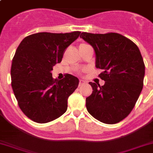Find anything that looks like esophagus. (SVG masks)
Here are the masks:
<instances>
[{
    "label": "esophagus",
    "mask_w": 153,
    "mask_h": 153,
    "mask_svg": "<svg viewBox=\"0 0 153 153\" xmlns=\"http://www.w3.org/2000/svg\"><path fill=\"white\" fill-rule=\"evenodd\" d=\"M85 84V82L84 80H82V79H80L79 80V86H82V85Z\"/></svg>",
    "instance_id": "34e87169"
}]
</instances>
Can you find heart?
<instances>
[{
  "label": "heart",
  "instance_id": "obj_1",
  "mask_svg": "<svg viewBox=\"0 0 153 153\" xmlns=\"http://www.w3.org/2000/svg\"><path fill=\"white\" fill-rule=\"evenodd\" d=\"M81 45H86V44H81Z\"/></svg>",
  "mask_w": 153,
  "mask_h": 153
}]
</instances>
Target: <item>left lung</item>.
<instances>
[{"instance_id":"left-lung-1","label":"left lung","mask_w":153,"mask_h":153,"mask_svg":"<svg viewBox=\"0 0 153 153\" xmlns=\"http://www.w3.org/2000/svg\"><path fill=\"white\" fill-rule=\"evenodd\" d=\"M95 52V66L104 85L89 82L92 93L86 98L88 111L97 120L115 124L128 116L143 90L145 64L137 45L118 33L80 35Z\"/></svg>"}]
</instances>
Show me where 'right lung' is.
<instances>
[{"mask_svg":"<svg viewBox=\"0 0 153 153\" xmlns=\"http://www.w3.org/2000/svg\"><path fill=\"white\" fill-rule=\"evenodd\" d=\"M80 34L36 33L24 38L16 50L11 86L21 111L35 123H49L67 110L68 99L78 88V78L67 74L58 81L52 78L51 71Z\"/></svg>","mask_w":153,"mask_h":153,"instance_id":"1","label":"right lung"}]
</instances>
